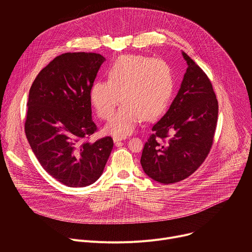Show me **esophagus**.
Returning <instances> with one entry per match:
<instances>
[{
    "label": "esophagus",
    "mask_w": 252,
    "mask_h": 252,
    "mask_svg": "<svg viewBox=\"0 0 252 252\" xmlns=\"http://www.w3.org/2000/svg\"><path fill=\"white\" fill-rule=\"evenodd\" d=\"M123 139H125V137H118V136H115V137H114V141H115V142L122 141Z\"/></svg>",
    "instance_id": "esophagus-1"
}]
</instances>
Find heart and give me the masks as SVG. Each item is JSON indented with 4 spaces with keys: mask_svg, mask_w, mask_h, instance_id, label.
Returning <instances> with one entry per match:
<instances>
[{
    "mask_svg": "<svg viewBox=\"0 0 252 252\" xmlns=\"http://www.w3.org/2000/svg\"><path fill=\"white\" fill-rule=\"evenodd\" d=\"M106 76L107 82H96L91 88L90 100L96 115L106 120L121 98L123 103L104 126L105 132L118 137L131 133L143 117L154 120L160 116L174 91L171 67L160 59L123 56Z\"/></svg>",
    "mask_w": 252,
    "mask_h": 252,
    "instance_id": "obj_1",
    "label": "heart"
}]
</instances>
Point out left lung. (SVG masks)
Listing matches in <instances>:
<instances>
[{
	"label": "left lung",
	"instance_id": "1",
	"mask_svg": "<svg viewBox=\"0 0 252 252\" xmlns=\"http://www.w3.org/2000/svg\"><path fill=\"white\" fill-rule=\"evenodd\" d=\"M187 73L166 114L154 125L140 163L160 184L184 181L205 160L218 125L219 101L204 71L186 54Z\"/></svg>",
	"mask_w": 252,
	"mask_h": 252
}]
</instances>
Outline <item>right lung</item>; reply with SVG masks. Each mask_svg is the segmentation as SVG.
Instances as JSON below:
<instances>
[{
    "mask_svg": "<svg viewBox=\"0 0 252 252\" xmlns=\"http://www.w3.org/2000/svg\"><path fill=\"white\" fill-rule=\"evenodd\" d=\"M104 60L95 53L62 54L30 89L25 132L31 149L44 169L69 188L94 184L114 147L111 136L89 141L97 130L90 91Z\"/></svg>",
    "mask_w": 252,
    "mask_h": 252,
    "instance_id": "obj_1",
    "label": "right lung"
}]
</instances>
